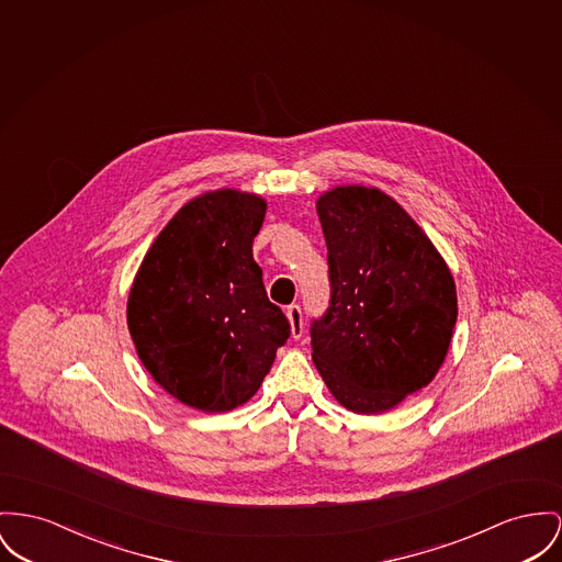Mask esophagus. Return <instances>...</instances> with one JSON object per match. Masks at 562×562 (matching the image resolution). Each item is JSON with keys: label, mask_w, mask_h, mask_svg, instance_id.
Wrapping results in <instances>:
<instances>
[{"label": "esophagus", "mask_w": 562, "mask_h": 562, "mask_svg": "<svg viewBox=\"0 0 562 562\" xmlns=\"http://www.w3.org/2000/svg\"><path fill=\"white\" fill-rule=\"evenodd\" d=\"M288 319H290V326H292V337H302V330H304V324H302V311H300L299 304H292L288 306Z\"/></svg>", "instance_id": "esophagus-1"}]
</instances>
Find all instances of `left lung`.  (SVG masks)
Listing matches in <instances>:
<instances>
[{"instance_id": "left-lung-1", "label": "left lung", "mask_w": 562, "mask_h": 562, "mask_svg": "<svg viewBox=\"0 0 562 562\" xmlns=\"http://www.w3.org/2000/svg\"><path fill=\"white\" fill-rule=\"evenodd\" d=\"M333 299L311 326L313 362L349 412L376 415L426 387L458 317L448 262L381 189L338 186L317 198Z\"/></svg>"}]
</instances>
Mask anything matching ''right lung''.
Listing matches in <instances>:
<instances>
[{
	"instance_id": "add662e5",
	"label": "right lung",
	"mask_w": 562,
	"mask_h": 562,
	"mask_svg": "<svg viewBox=\"0 0 562 562\" xmlns=\"http://www.w3.org/2000/svg\"><path fill=\"white\" fill-rule=\"evenodd\" d=\"M266 200L240 189L191 198L157 234L127 296V328L150 376L179 403L232 412L262 385L290 322L254 260Z\"/></svg>"
}]
</instances>
